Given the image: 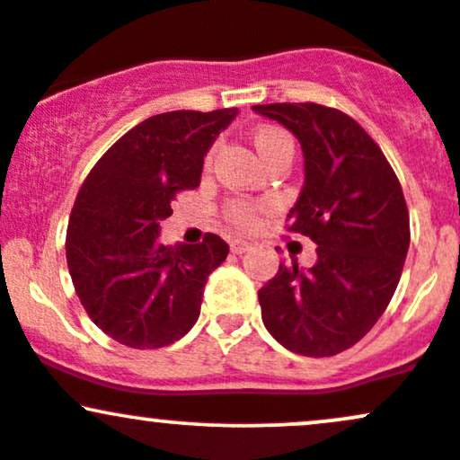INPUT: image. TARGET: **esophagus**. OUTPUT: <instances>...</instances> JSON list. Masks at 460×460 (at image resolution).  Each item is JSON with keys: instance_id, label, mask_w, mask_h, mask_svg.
Returning <instances> with one entry per match:
<instances>
[{"instance_id": "obj_1", "label": "esophagus", "mask_w": 460, "mask_h": 460, "mask_svg": "<svg viewBox=\"0 0 460 460\" xmlns=\"http://www.w3.org/2000/svg\"><path fill=\"white\" fill-rule=\"evenodd\" d=\"M248 248H251V242H246V240H231V252H235V255H242V252H246Z\"/></svg>"}]
</instances>
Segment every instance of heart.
<instances>
[{"mask_svg": "<svg viewBox=\"0 0 460 460\" xmlns=\"http://www.w3.org/2000/svg\"><path fill=\"white\" fill-rule=\"evenodd\" d=\"M252 146H255L257 155L261 157V162H266L272 153L281 149H292V138L289 134L281 128H274V125H263L252 134ZM261 208L255 203H248V200H234V203L226 208V216L229 220H234L240 226H255L260 220Z\"/></svg>", "mask_w": 460, "mask_h": 460, "instance_id": "b5f03b06", "label": "heart"}]
</instances>
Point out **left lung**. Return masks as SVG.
<instances>
[{"mask_svg":"<svg viewBox=\"0 0 460 460\" xmlns=\"http://www.w3.org/2000/svg\"><path fill=\"white\" fill-rule=\"evenodd\" d=\"M292 131L305 183L289 234L318 244L307 270L281 263L260 289L261 320L279 344L305 357L355 346L387 309L409 251V209L381 146L355 119L318 103L252 105Z\"/></svg>","mask_w":460,"mask_h":460,"instance_id":"left-lung-1","label":"left lung"}]
</instances>
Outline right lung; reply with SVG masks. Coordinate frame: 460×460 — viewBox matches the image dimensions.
Returning <instances> with one entry per match:
<instances>
[{"instance_id":"obj_1","label":"right lung","mask_w":460,"mask_h":460,"mask_svg":"<svg viewBox=\"0 0 460 460\" xmlns=\"http://www.w3.org/2000/svg\"><path fill=\"white\" fill-rule=\"evenodd\" d=\"M237 108L155 114L103 153L79 188L66 229L73 285L94 324L119 344L162 348L199 320L208 277L229 255L223 237L164 246L160 223L179 190L200 183L203 157Z\"/></svg>"}]
</instances>
